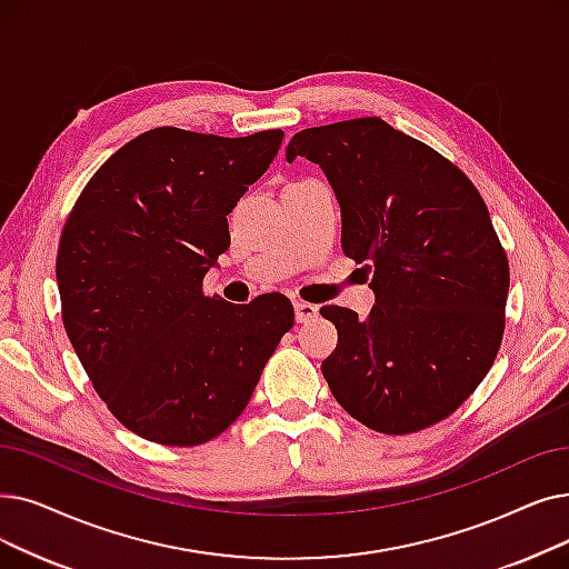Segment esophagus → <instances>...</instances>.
I'll use <instances>...</instances> for the list:
<instances>
[{
  "label": "esophagus",
  "mask_w": 569,
  "mask_h": 569,
  "mask_svg": "<svg viewBox=\"0 0 569 569\" xmlns=\"http://www.w3.org/2000/svg\"><path fill=\"white\" fill-rule=\"evenodd\" d=\"M295 318H298V323H309L318 316V307L311 302H302V300H295Z\"/></svg>",
  "instance_id": "34e87169"
}]
</instances>
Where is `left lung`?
I'll use <instances>...</instances> for the list:
<instances>
[{"instance_id": "left-lung-1", "label": "left lung", "mask_w": 569, "mask_h": 569, "mask_svg": "<svg viewBox=\"0 0 569 569\" xmlns=\"http://www.w3.org/2000/svg\"><path fill=\"white\" fill-rule=\"evenodd\" d=\"M295 158L332 186L343 253L375 267L365 320L320 309L339 335L320 365L335 400L383 435L443 421L483 381L505 332L509 262L479 190L381 118L302 130L286 148Z\"/></svg>"}]
</instances>
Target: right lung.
Wrapping results in <instances>:
<instances>
[{"label": "right lung", "mask_w": 569, "mask_h": 569, "mask_svg": "<svg viewBox=\"0 0 569 569\" xmlns=\"http://www.w3.org/2000/svg\"><path fill=\"white\" fill-rule=\"evenodd\" d=\"M281 141V130H148L97 169L67 218L56 262L67 337L111 413L148 441L197 447L232 426L292 328L281 292L249 305L202 292L230 249L228 213Z\"/></svg>", "instance_id": "1"}]
</instances>
